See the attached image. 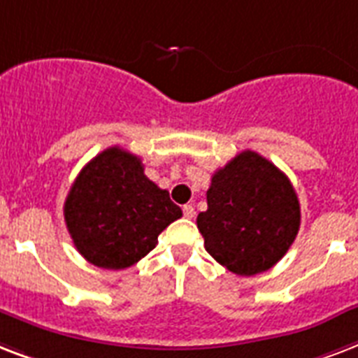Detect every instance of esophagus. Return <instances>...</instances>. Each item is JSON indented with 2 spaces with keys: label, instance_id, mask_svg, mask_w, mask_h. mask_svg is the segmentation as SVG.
Wrapping results in <instances>:
<instances>
[{
  "label": "esophagus",
  "instance_id": "34e87169",
  "mask_svg": "<svg viewBox=\"0 0 358 358\" xmlns=\"http://www.w3.org/2000/svg\"><path fill=\"white\" fill-rule=\"evenodd\" d=\"M194 215H196V210H194V205L187 203L185 207H182V217L185 218H194Z\"/></svg>",
  "mask_w": 358,
  "mask_h": 358
}]
</instances>
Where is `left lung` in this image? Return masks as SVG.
<instances>
[{
  "label": "left lung",
  "mask_w": 358,
  "mask_h": 358,
  "mask_svg": "<svg viewBox=\"0 0 358 358\" xmlns=\"http://www.w3.org/2000/svg\"><path fill=\"white\" fill-rule=\"evenodd\" d=\"M205 250L241 276L265 273L289 250L301 226L292 181L273 162L243 151L215 171L198 215Z\"/></svg>",
  "instance_id": "8db88e82"
}]
</instances>
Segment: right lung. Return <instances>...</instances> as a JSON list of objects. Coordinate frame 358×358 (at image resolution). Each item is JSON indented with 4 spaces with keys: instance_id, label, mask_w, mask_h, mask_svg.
Instances as JSON below:
<instances>
[{
    "instance_id": "right-lung-1",
    "label": "right lung",
    "mask_w": 358,
    "mask_h": 358,
    "mask_svg": "<svg viewBox=\"0 0 358 358\" xmlns=\"http://www.w3.org/2000/svg\"><path fill=\"white\" fill-rule=\"evenodd\" d=\"M76 250L102 268H127L148 256L182 210L143 173L136 155L110 148L84 166L65 199Z\"/></svg>"
}]
</instances>
